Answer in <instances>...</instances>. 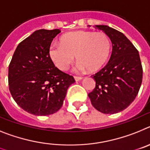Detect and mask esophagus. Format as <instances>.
<instances>
[{
  "mask_svg": "<svg viewBox=\"0 0 150 150\" xmlns=\"http://www.w3.org/2000/svg\"><path fill=\"white\" fill-rule=\"evenodd\" d=\"M74 78H75V80L76 81H80L82 79V77H79V76H75Z\"/></svg>",
  "mask_w": 150,
  "mask_h": 150,
  "instance_id": "obj_1",
  "label": "esophagus"
}]
</instances>
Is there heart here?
Returning <instances> with one entry per match:
<instances>
[{
    "label": "heart",
    "mask_w": 150,
    "mask_h": 150,
    "mask_svg": "<svg viewBox=\"0 0 150 150\" xmlns=\"http://www.w3.org/2000/svg\"><path fill=\"white\" fill-rule=\"evenodd\" d=\"M112 43L104 32L77 31L68 33L61 38L60 44L53 43L49 56L59 69L66 71L76 55L79 60L75 67L79 71H97L106 62L111 51Z\"/></svg>",
    "instance_id": "heart-1"
}]
</instances>
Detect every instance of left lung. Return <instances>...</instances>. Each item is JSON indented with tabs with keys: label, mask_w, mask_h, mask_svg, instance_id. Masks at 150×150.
Masks as SVG:
<instances>
[{
	"label": "left lung",
	"mask_w": 150,
	"mask_h": 150,
	"mask_svg": "<svg viewBox=\"0 0 150 150\" xmlns=\"http://www.w3.org/2000/svg\"><path fill=\"white\" fill-rule=\"evenodd\" d=\"M109 37L112 52L107 64L93 75L96 87L88 93L92 106L105 114L119 112L131 105L143 79V67L137 48L123 33L107 25H96Z\"/></svg>",
	"instance_id": "left-lung-1"
}]
</instances>
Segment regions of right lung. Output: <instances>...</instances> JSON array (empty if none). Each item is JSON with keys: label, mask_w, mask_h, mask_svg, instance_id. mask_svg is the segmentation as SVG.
Instances as JSON below:
<instances>
[{"label": "right lung", "mask_w": 150, "mask_h": 150, "mask_svg": "<svg viewBox=\"0 0 150 150\" xmlns=\"http://www.w3.org/2000/svg\"><path fill=\"white\" fill-rule=\"evenodd\" d=\"M59 29L35 31L19 44L9 65V90L16 103L35 115L57 112L73 76L58 69L49 47Z\"/></svg>", "instance_id": "right-lung-1"}]
</instances>
